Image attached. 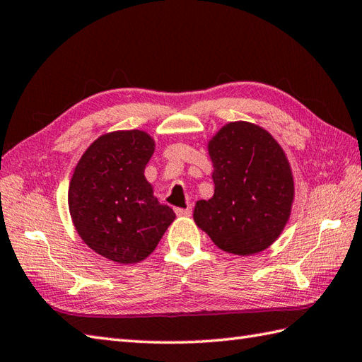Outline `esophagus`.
Segmentation results:
<instances>
[{
  "mask_svg": "<svg viewBox=\"0 0 362 362\" xmlns=\"http://www.w3.org/2000/svg\"><path fill=\"white\" fill-rule=\"evenodd\" d=\"M175 214L178 216H190L192 214V209L190 207H186V209H175Z\"/></svg>",
  "mask_w": 362,
  "mask_h": 362,
  "instance_id": "esophagus-1",
  "label": "esophagus"
}]
</instances>
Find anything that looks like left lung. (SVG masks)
Returning a JSON list of instances; mask_svg holds the SVG:
<instances>
[{
	"instance_id": "left-lung-1",
	"label": "left lung",
	"mask_w": 362,
	"mask_h": 362,
	"mask_svg": "<svg viewBox=\"0 0 362 362\" xmlns=\"http://www.w3.org/2000/svg\"><path fill=\"white\" fill-rule=\"evenodd\" d=\"M214 197L195 204L197 226L221 251L252 255L282 234L294 203V176L269 132L246 120L223 125L207 142Z\"/></svg>"
}]
</instances>
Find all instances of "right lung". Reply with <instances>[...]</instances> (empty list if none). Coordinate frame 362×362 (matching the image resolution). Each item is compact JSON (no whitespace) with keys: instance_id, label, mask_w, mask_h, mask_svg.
Returning a JSON list of instances; mask_svg holds the SVG:
<instances>
[{"instance_id":"add662e5","label":"right lung","mask_w":362,"mask_h":362,"mask_svg":"<svg viewBox=\"0 0 362 362\" xmlns=\"http://www.w3.org/2000/svg\"><path fill=\"white\" fill-rule=\"evenodd\" d=\"M155 148L147 132L105 133L85 150L69 181L68 207L78 237L119 264L146 260L176 216L144 175Z\"/></svg>"}]
</instances>
